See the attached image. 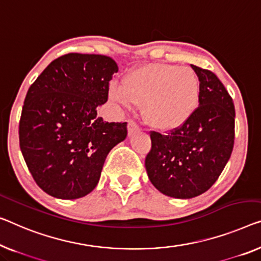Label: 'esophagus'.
I'll use <instances>...</instances> for the list:
<instances>
[{"instance_id": "esophagus-1", "label": "esophagus", "mask_w": 261, "mask_h": 261, "mask_svg": "<svg viewBox=\"0 0 261 261\" xmlns=\"http://www.w3.org/2000/svg\"><path fill=\"white\" fill-rule=\"evenodd\" d=\"M139 131V126L136 124L135 122H132L130 120L129 123H127V132H129V136L136 134V132Z\"/></svg>"}]
</instances>
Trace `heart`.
<instances>
[{"label":"heart","mask_w":261,"mask_h":261,"mask_svg":"<svg viewBox=\"0 0 261 261\" xmlns=\"http://www.w3.org/2000/svg\"><path fill=\"white\" fill-rule=\"evenodd\" d=\"M110 98L126 109L143 106L145 122L158 130L180 127L192 117L200 99V83L192 69L147 64L131 70L123 87L112 85Z\"/></svg>","instance_id":"1"}]
</instances>
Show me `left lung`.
<instances>
[{"mask_svg":"<svg viewBox=\"0 0 261 261\" xmlns=\"http://www.w3.org/2000/svg\"><path fill=\"white\" fill-rule=\"evenodd\" d=\"M200 83L199 107L169 134L151 131L145 168L150 181L169 197L189 199L211 188L234 145V104L212 71L191 64Z\"/></svg>","mask_w":261,"mask_h":261,"instance_id":"obj_1","label":"left lung"}]
</instances>
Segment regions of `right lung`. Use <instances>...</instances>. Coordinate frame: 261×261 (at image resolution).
<instances>
[{"instance_id": "1", "label": "right lung", "mask_w": 261, "mask_h": 261, "mask_svg": "<svg viewBox=\"0 0 261 261\" xmlns=\"http://www.w3.org/2000/svg\"><path fill=\"white\" fill-rule=\"evenodd\" d=\"M117 71L111 57L71 53L53 61L30 85L19 147L34 180L50 196L77 199L90 193L108 153L125 139L126 122L97 117Z\"/></svg>"}]
</instances>
